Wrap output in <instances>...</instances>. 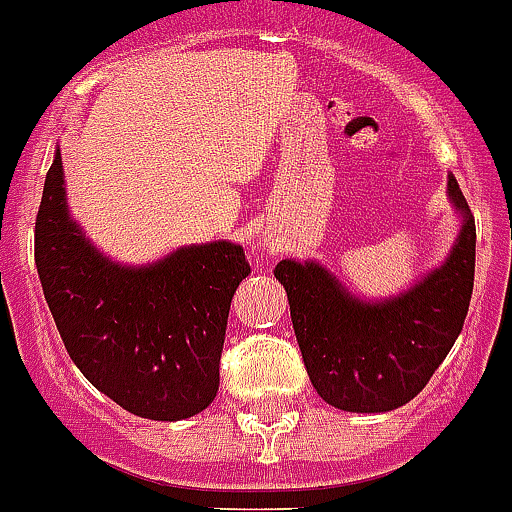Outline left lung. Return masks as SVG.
<instances>
[{
	"label": "left lung",
	"instance_id": "1",
	"mask_svg": "<svg viewBox=\"0 0 512 512\" xmlns=\"http://www.w3.org/2000/svg\"><path fill=\"white\" fill-rule=\"evenodd\" d=\"M449 197L464 215L454 251L408 295L366 305L318 264L279 261L292 325L312 387L348 413H387L413 400L438 369L467 318L477 228L454 176Z\"/></svg>",
	"mask_w": 512,
	"mask_h": 512
}]
</instances>
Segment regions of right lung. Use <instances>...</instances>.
Wrapping results in <instances>:
<instances>
[{"mask_svg": "<svg viewBox=\"0 0 512 512\" xmlns=\"http://www.w3.org/2000/svg\"><path fill=\"white\" fill-rule=\"evenodd\" d=\"M35 264L71 361L120 408L182 420L215 400L230 300L251 274L241 246L179 248L143 269L112 264L71 223L56 151L35 217Z\"/></svg>", "mask_w": 512, "mask_h": 512, "instance_id": "1", "label": "right lung"}]
</instances>
